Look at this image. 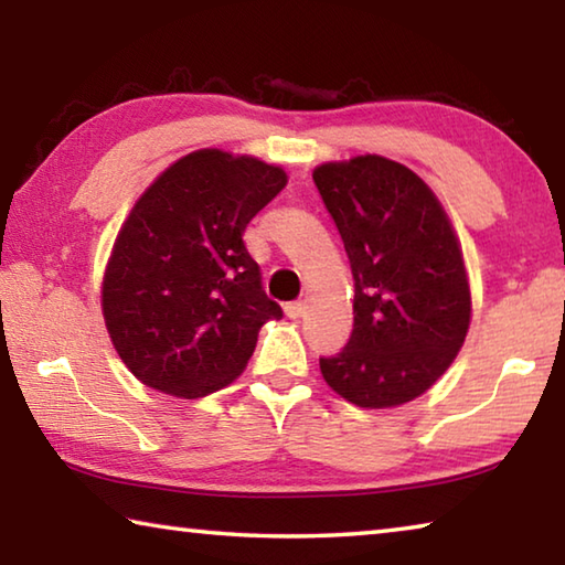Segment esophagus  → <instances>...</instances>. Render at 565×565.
Wrapping results in <instances>:
<instances>
[{"label":"esophagus","mask_w":565,"mask_h":565,"mask_svg":"<svg viewBox=\"0 0 565 565\" xmlns=\"http://www.w3.org/2000/svg\"><path fill=\"white\" fill-rule=\"evenodd\" d=\"M284 311H286V317H289V319H301L303 311H306V306L301 301H291V303L284 306Z\"/></svg>","instance_id":"34e87169"}]
</instances>
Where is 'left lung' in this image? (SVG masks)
Masks as SVG:
<instances>
[{
  "mask_svg": "<svg viewBox=\"0 0 565 565\" xmlns=\"http://www.w3.org/2000/svg\"><path fill=\"white\" fill-rule=\"evenodd\" d=\"M313 184L353 274V331L321 374L361 408L406 404L444 376L471 321L451 222L414 171L376 154L321 164Z\"/></svg>",
  "mask_w": 565,
  "mask_h": 565,
  "instance_id": "obj_1",
  "label": "left lung"
}]
</instances>
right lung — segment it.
<instances>
[{
    "instance_id": "1",
    "label": "right lung",
    "mask_w": 565,
    "mask_h": 565,
    "mask_svg": "<svg viewBox=\"0 0 565 565\" xmlns=\"http://www.w3.org/2000/svg\"><path fill=\"white\" fill-rule=\"evenodd\" d=\"M286 186L279 167L194 151L151 184L104 274L114 349L141 384L202 398L242 374L259 329L281 319L246 252V224Z\"/></svg>"
}]
</instances>
